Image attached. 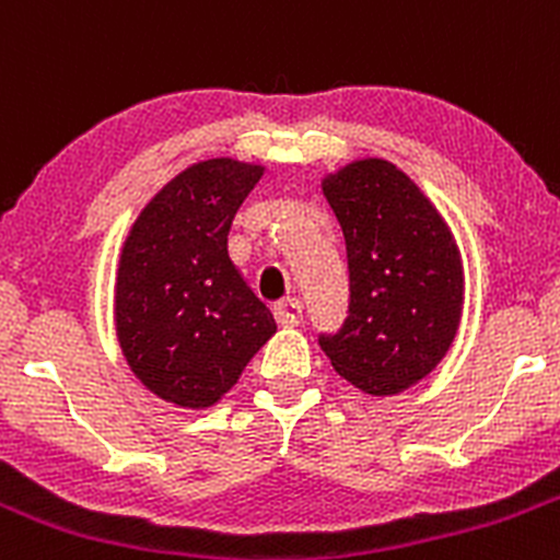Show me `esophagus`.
Masks as SVG:
<instances>
[{
    "label": "esophagus",
    "instance_id": "esophagus-1",
    "mask_svg": "<svg viewBox=\"0 0 560 560\" xmlns=\"http://www.w3.org/2000/svg\"><path fill=\"white\" fill-rule=\"evenodd\" d=\"M275 318H278L280 326H285V328L299 326L304 318L302 302H299V299H285V302L275 304Z\"/></svg>",
    "mask_w": 560,
    "mask_h": 560
}]
</instances>
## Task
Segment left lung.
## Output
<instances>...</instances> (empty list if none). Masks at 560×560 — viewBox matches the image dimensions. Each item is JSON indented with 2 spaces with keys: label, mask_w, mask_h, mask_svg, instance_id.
Wrapping results in <instances>:
<instances>
[{
  "label": "left lung",
  "mask_w": 560,
  "mask_h": 560,
  "mask_svg": "<svg viewBox=\"0 0 560 560\" xmlns=\"http://www.w3.org/2000/svg\"><path fill=\"white\" fill-rule=\"evenodd\" d=\"M345 234L348 318L318 342L339 377L396 396L451 350L464 310V264L445 218L396 164L359 159L323 177Z\"/></svg>",
  "instance_id": "obj_1"
}]
</instances>
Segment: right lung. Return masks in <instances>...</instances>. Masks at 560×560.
I'll use <instances>...</instances> for the list:
<instances>
[{"label": "right lung", "mask_w": 560, "mask_h": 560, "mask_svg": "<svg viewBox=\"0 0 560 560\" xmlns=\"http://www.w3.org/2000/svg\"><path fill=\"white\" fill-rule=\"evenodd\" d=\"M261 175L237 159L191 164L148 201L120 250V350L137 380L177 407L218 405L278 331L229 258V229Z\"/></svg>", "instance_id": "obj_1"}]
</instances>
